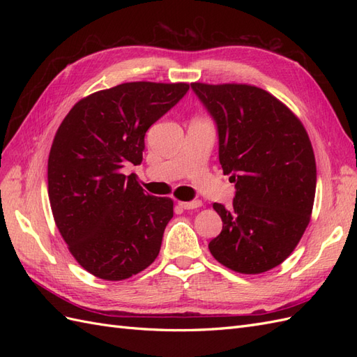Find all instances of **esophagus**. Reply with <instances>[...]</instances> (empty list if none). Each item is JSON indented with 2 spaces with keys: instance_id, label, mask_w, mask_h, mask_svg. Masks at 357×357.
<instances>
[{
  "instance_id": "obj_1",
  "label": "esophagus",
  "mask_w": 357,
  "mask_h": 357,
  "mask_svg": "<svg viewBox=\"0 0 357 357\" xmlns=\"http://www.w3.org/2000/svg\"><path fill=\"white\" fill-rule=\"evenodd\" d=\"M181 208L185 210H193V208H199L202 207V201H189V202H178Z\"/></svg>"
}]
</instances>
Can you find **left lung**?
Wrapping results in <instances>:
<instances>
[{
	"instance_id": "8db88e82",
	"label": "left lung",
	"mask_w": 357,
	"mask_h": 357,
	"mask_svg": "<svg viewBox=\"0 0 357 357\" xmlns=\"http://www.w3.org/2000/svg\"><path fill=\"white\" fill-rule=\"evenodd\" d=\"M219 129V159L236 193L210 241L211 255L241 274H262L290 256L311 219L316 159L299 117L274 95L245 83H192Z\"/></svg>"
}]
</instances>
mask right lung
Masks as SVG:
<instances>
[{"label": "right lung", "mask_w": 357, "mask_h": 357, "mask_svg": "<svg viewBox=\"0 0 357 357\" xmlns=\"http://www.w3.org/2000/svg\"><path fill=\"white\" fill-rule=\"evenodd\" d=\"M189 83L129 82L73 105L53 138L47 190L70 253L92 275L121 282L159 255L174 201L144 193L128 164L139 165L144 135Z\"/></svg>", "instance_id": "add662e5"}]
</instances>
